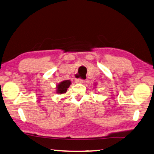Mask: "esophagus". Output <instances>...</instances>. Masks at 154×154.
<instances>
[{
  "mask_svg": "<svg viewBox=\"0 0 154 154\" xmlns=\"http://www.w3.org/2000/svg\"><path fill=\"white\" fill-rule=\"evenodd\" d=\"M75 82L76 83H84L85 82V79L78 78V79H75Z\"/></svg>",
  "mask_w": 154,
  "mask_h": 154,
  "instance_id": "obj_1",
  "label": "esophagus"
}]
</instances>
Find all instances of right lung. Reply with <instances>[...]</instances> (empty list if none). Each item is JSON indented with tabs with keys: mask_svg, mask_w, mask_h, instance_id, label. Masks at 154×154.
Masks as SVG:
<instances>
[{
	"mask_svg": "<svg viewBox=\"0 0 154 154\" xmlns=\"http://www.w3.org/2000/svg\"><path fill=\"white\" fill-rule=\"evenodd\" d=\"M71 85V82L69 80H65L61 82L60 83H59L58 85H57V90L56 92L58 94H62L66 93L67 89H68L69 86Z\"/></svg>",
	"mask_w": 154,
	"mask_h": 154,
	"instance_id": "add662e5",
	"label": "right lung"
}]
</instances>
